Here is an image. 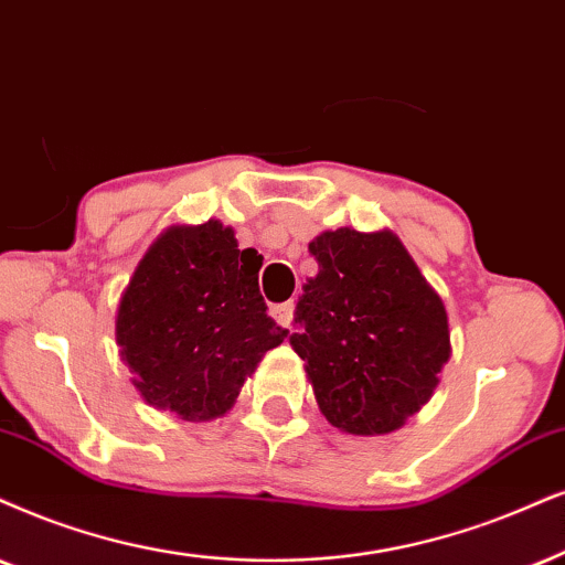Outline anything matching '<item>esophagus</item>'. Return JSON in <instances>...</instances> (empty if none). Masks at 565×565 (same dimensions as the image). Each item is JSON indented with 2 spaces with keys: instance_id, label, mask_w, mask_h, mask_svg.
Wrapping results in <instances>:
<instances>
[{
  "instance_id": "34e87169",
  "label": "esophagus",
  "mask_w": 565,
  "mask_h": 565,
  "mask_svg": "<svg viewBox=\"0 0 565 565\" xmlns=\"http://www.w3.org/2000/svg\"><path fill=\"white\" fill-rule=\"evenodd\" d=\"M291 312H295V305H291V302L270 305V316L276 318L278 326H289L291 323Z\"/></svg>"
}]
</instances>
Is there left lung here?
<instances>
[{
  "label": "left lung",
  "mask_w": 565,
  "mask_h": 565,
  "mask_svg": "<svg viewBox=\"0 0 565 565\" xmlns=\"http://www.w3.org/2000/svg\"><path fill=\"white\" fill-rule=\"evenodd\" d=\"M318 274L297 302L289 344L323 417L341 433H394L423 409L451 356L443 299L394 232H323Z\"/></svg>",
  "instance_id": "1"
}]
</instances>
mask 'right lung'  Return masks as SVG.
Here are the masks:
<instances>
[{"mask_svg":"<svg viewBox=\"0 0 565 565\" xmlns=\"http://www.w3.org/2000/svg\"><path fill=\"white\" fill-rule=\"evenodd\" d=\"M263 255L221 221L171 226L135 268L117 310V344L135 388L190 423L221 417L287 328L268 318Z\"/></svg>","mask_w":565,"mask_h":565,"instance_id":"add662e5","label":"right lung"}]
</instances>
